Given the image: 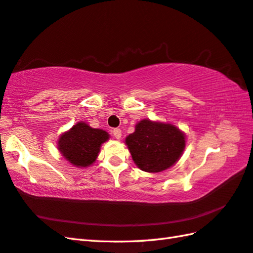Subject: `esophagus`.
Returning a JSON list of instances; mask_svg holds the SVG:
<instances>
[{"mask_svg": "<svg viewBox=\"0 0 253 253\" xmlns=\"http://www.w3.org/2000/svg\"><path fill=\"white\" fill-rule=\"evenodd\" d=\"M113 136H114L116 139H121L122 130L120 129V128H115V129L113 130Z\"/></svg>", "mask_w": 253, "mask_h": 253, "instance_id": "obj_1", "label": "esophagus"}]
</instances>
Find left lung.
<instances>
[{"label":"left lung","instance_id":"obj_1","mask_svg":"<svg viewBox=\"0 0 253 253\" xmlns=\"http://www.w3.org/2000/svg\"><path fill=\"white\" fill-rule=\"evenodd\" d=\"M133 162L148 173H159L173 166L186 146L185 133L171 124L142 120L125 140Z\"/></svg>","mask_w":253,"mask_h":253}]
</instances>
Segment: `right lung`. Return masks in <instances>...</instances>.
Returning a JSON list of instances; mask_svg holds the SVG:
<instances>
[{
    "mask_svg": "<svg viewBox=\"0 0 253 253\" xmlns=\"http://www.w3.org/2000/svg\"><path fill=\"white\" fill-rule=\"evenodd\" d=\"M109 139L103 129H95L84 122H78L61 135L57 148L69 163L77 168L92 165L100 152L101 144Z\"/></svg>",
    "mask_w": 253,
    "mask_h": 253,
    "instance_id": "add662e5",
    "label": "right lung"
}]
</instances>
